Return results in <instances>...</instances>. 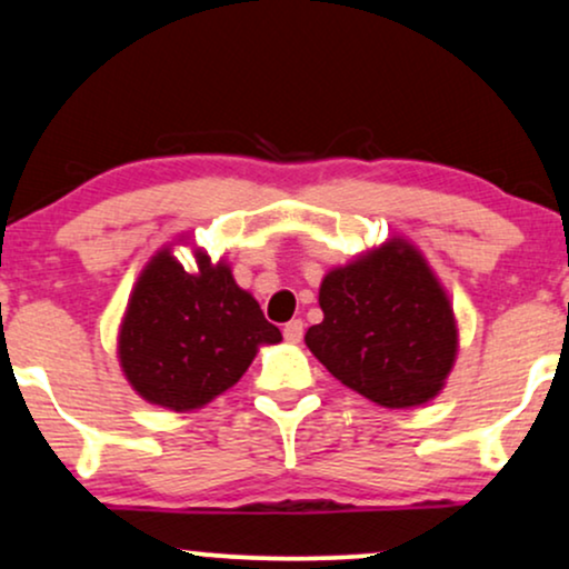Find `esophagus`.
Returning a JSON list of instances; mask_svg holds the SVG:
<instances>
[{"instance_id":"obj_1","label":"esophagus","mask_w":569,"mask_h":569,"mask_svg":"<svg viewBox=\"0 0 569 569\" xmlns=\"http://www.w3.org/2000/svg\"><path fill=\"white\" fill-rule=\"evenodd\" d=\"M283 337H286V341H289V345H299V341H302V337H305L302 320H289V323L283 326Z\"/></svg>"}]
</instances>
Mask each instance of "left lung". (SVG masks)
<instances>
[{
  "label": "left lung",
  "mask_w": 569,
  "mask_h": 569,
  "mask_svg": "<svg viewBox=\"0 0 569 569\" xmlns=\"http://www.w3.org/2000/svg\"><path fill=\"white\" fill-rule=\"evenodd\" d=\"M320 310L323 323L305 341L341 385L385 408L421 406L442 389L456 360V320L410 243L392 238L328 272Z\"/></svg>",
  "instance_id": "1"
}]
</instances>
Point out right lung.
<instances>
[{
  "label": "right lung",
  "instance_id": "right-lung-1",
  "mask_svg": "<svg viewBox=\"0 0 569 569\" xmlns=\"http://www.w3.org/2000/svg\"><path fill=\"white\" fill-rule=\"evenodd\" d=\"M278 341V326L238 289L228 264L198 254V272H188L159 251L129 299L119 358L129 385L148 402L190 410L236 385L259 345Z\"/></svg>",
  "mask_w": 569,
  "mask_h": 569
}]
</instances>
